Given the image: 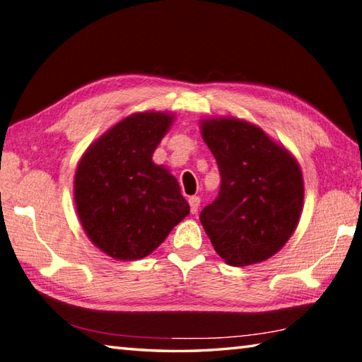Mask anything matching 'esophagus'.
<instances>
[{
	"instance_id": "34e87169",
	"label": "esophagus",
	"mask_w": 362,
	"mask_h": 362,
	"mask_svg": "<svg viewBox=\"0 0 362 362\" xmlns=\"http://www.w3.org/2000/svg\"><path fill=\"white\" fill-rule=\"evenodd\" d=\"M188 202H189V209H192V214H196V212H198L199 204H201L199 196H192V198L188 199Z\"/></svg>"
}]
</instances>
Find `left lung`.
Masks as SVG:
<instances>
[{
	"label": "left lung",
	"mask_w": 362,
	"mask_h": 362,
	"mask_svg": "<svg viewBox=\"0 0 362 362\" xmlns=\"http://www.w3.org/2000/svg\"><path fill=\"white\" fill-rule=\"evenodd\" d=\"M221 175L218 198L199 220L226 264L244 267L280 252L300 220L304 179L298 160L256 124L234 117L199 122Z\"/></svg>",
	"instance_id": "1"
}]
</instances>
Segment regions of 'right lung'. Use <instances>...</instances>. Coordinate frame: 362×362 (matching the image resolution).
<instances>
[{
	"mask_svg": "<svg viewBox=\"0 0 362 362\" xmlns=\"http://www.w3.org/2000/svg\"><path fill=\"white\" fill-rule=\"evenodd\" d=\"M169 112H136L90 144L74 174L76 212L91 244L117 261L158 248L189 214L179 182L153 152L174 123Z\"/></svg>",
	"mask_w": 362,
	"mask_h": 362,
	"instance_id": "1",
	"label": "right lung"
}]
</instances>
